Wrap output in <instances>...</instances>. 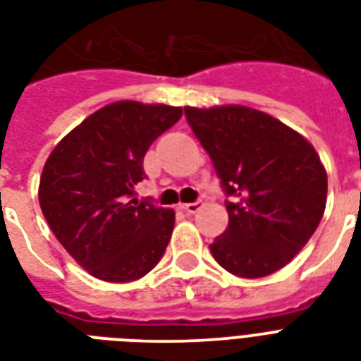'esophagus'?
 <instances>
[{
    "mask_svg": "<svg viewBox=\"0 0 361 361\" xmlns=\"http://www.w3.org/2000/svg\"><path fill=\"white\" fill-rule=\"evenodd\" d=\"M180 209H183L184 212L194 214V212H197L201 209V201H194V203H183V205H180Z\"/></svg>",
    "mask_w": 361,
    "mask_h": 361,
    "instance_id": "1",
    "label": "esophagus"
}]
</instances>
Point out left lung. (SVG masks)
Wrapping results in <instances>:
<instances>
[{
	"label": "left lung",
	"instance_id": "obj_1",
	"mask_svg": "<svg viewBox=\"0 0 361 361\" xmlns=\"http://www.w3.org/2000/svg\"><path fill=\"white\" fill-rule=\"evenodd\" d=\"M184 114L231 197L228 228L209 245L212 256L231 275L275 273L305 247L324 216L328 175L317 150L256 109L184 107Z\"/></svg>",
	"mask_w": 361,
	"mask_h": 361
}]
</instances>
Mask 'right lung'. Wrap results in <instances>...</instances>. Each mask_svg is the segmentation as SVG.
<instances>
[{
  "label": "right lung",
  "instance_id": "1",
  "mask_svg": "<svg viewBox=\"0 0 361 361\" xmlns=\"http://www.w3.org/2000/svg\"><path fill=\"white\" fill-rule=\"evenodd\" d=\"M180 116L171 105L111 103L50 152L39 205L61 247L92 276L137 281L166 252L175 211L137 200L135 186L149 147Z\"/></svg>",
  "mask_w": 361,
  "mask_h": 361
}]
</instances>
